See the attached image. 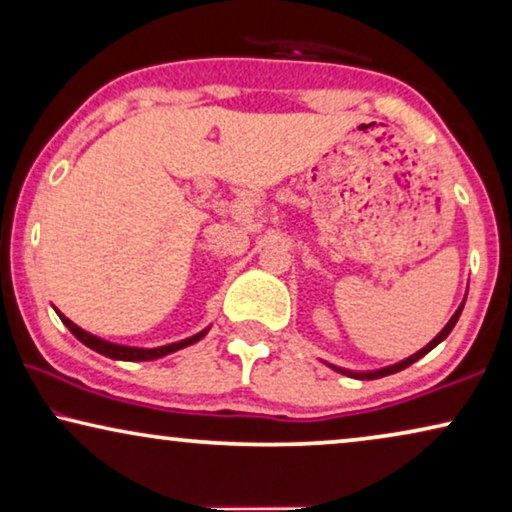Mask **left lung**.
<instances>
[{"mask_svg":"<svg viewBox=\"0 0 512 512\" xmlns=\"http://www.w3.org/2000/svg\"><path fill=\"white\" fill-rule=\"evenodd\" d=\"M464 303H466V300H461V305L457 307V312H454L452 317H450V321H447V324L443 326V331H440V333L436 335V338H433V340L429 342V345L422 347V349H419V352H415L412 356H408V359H403V361H398V363H391V366H384V368H375V370H347V368L333 366V363H326V366H331L333 370H338V373L347 375V377H356V380H377V377L394 375V373H398V370L412 366V363L419 361V359H422V356L429 354L433 347H438L440 342H443V340L447 338V335L452 333V328L457 326V321H459V317H461V310H464Z\"/></svg>","mask_w":512,"mask_h":512,"instance_id":"8db88e82","label":"left lung"}]
</instances>
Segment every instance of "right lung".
<instances>
[{"label": "right lung", "instance_id": "1", "mask_svg": "<svg viewBox=\"0 0 512 512\" xmlns=\"http://www.w3.org/2000/svg\"><path fill=\"white\" fill-rule=\"evenodd\" d=\"M55 312H58L62 324H65L69 331L74 333L76 340H81L83 345L93 349V352L107 356V359H114V361H156V359H160V356H167V354L177 352V349H184L188 345H193V342L202 340L209 331V326H207V328H202L200 333L191 335V338H184L179 342H170V345H163V347H130V345H118V342H109V340L100 338V335L83 331L81 326H76L74 321L67 319L60 310H55Z\"/></svg>", "mask_w": 512, "mask_h": 512}]
</instances>
